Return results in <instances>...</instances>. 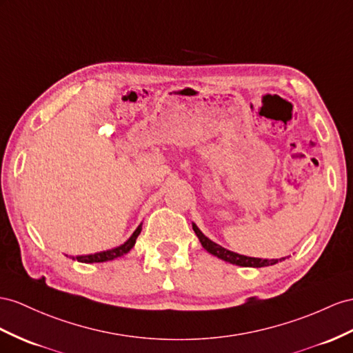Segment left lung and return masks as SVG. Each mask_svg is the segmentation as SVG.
<instances>
[{
  "mask_svg": "<svg viewBox=\"0 0 353 353\" xmlns=\"http://www.w3.org/2000/svg\"><path fill=\"white\" fill-rule=\"evenodd\" d=\"M192 230L195 231L198 240H200V243H201V246L207 252H209V254L218 256L219 259H223L225 263L236 264V265H240V267L259 268V267L274 265V264L280 263V261H282V259H285V258H280V259H263V258H252V256H246V255H240V254H236V252H231L228 249L222 248L221 245H218V243L212 241L209 237H205L195 223H192Z\"/></svg>",
  "mask_w": 353,
  "mask_h": 353,
  "instance_id": "obj_1",
  "label": "left lung"
}]
</instances>
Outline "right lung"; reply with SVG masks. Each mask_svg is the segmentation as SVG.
<instances>
[{
  "instance_id": "add662e5",
  "label": "right lung",
  "mask_w": 353,
  "mask_h": 353,
  "mask_svg": "<svg viewBox=\"0 0 353 353\" xmlns=\"http://www.w3.org/2000/svg\"><path fill=\"white\" fill-rule=\"evenodd\" d=\"M141 232V223L132 232V236L126 240L123 245L113 248V249H108L104 252H98V254H92V255H80V256H73V259H77L79 263H86V264H92V263H105V261H113L119 256H123L125 254H128V252L134 248L135 245V240H137L139 234Z\"/></svg>"
}]
</instances>
